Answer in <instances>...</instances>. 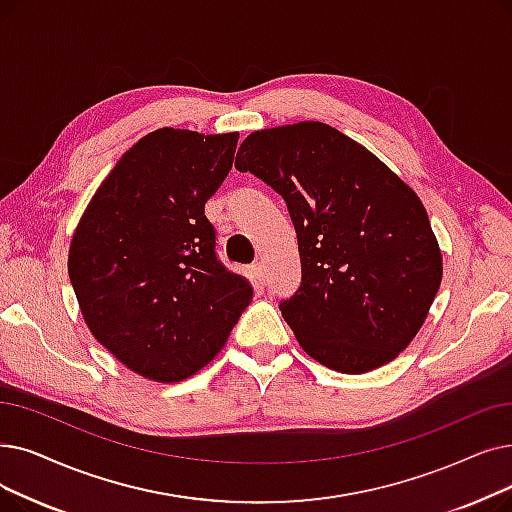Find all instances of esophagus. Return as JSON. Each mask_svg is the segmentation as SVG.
I'll use <instances>...</instances> for the list:
<instances>
[{
	"instance_id": "esophagus-1",
	"label": "esophagus",
	"mask_w": 512,
	"mask_h": 512,
	"mask_svg": "<svg viewBox=\"0 0 512 512\" xmlns=\"http://www.w3.org/2000/svg\"><path fill=\"white\" fill-rule=\"evenodd\" d=\"M253 276H255V280H257L259 284H265V280H268V272H265L263 263H255V265H253Z\"/></svg>"
}]
</instances>
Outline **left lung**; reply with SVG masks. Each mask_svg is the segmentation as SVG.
I'll return each instance as SVG.
<instances>
[{
	"mask_svg": "<svg viewBox=\"0 0 512 512\" xmlns=\"http://www.w3.org/2000/svg\"><path fill=\"white\" fill-rule=\"evenodd\" d=\"M236 169L272 186L299 242L301 286L280 303L303 351L345 374L395 360L441 284V251L416 192L320 121L253 131Z\"/></svg>",
	"mask_w": 512,
	"mask_h": 512,
	"instance_id": "8db88e82",
	"label": "left lung"
}]
</instances>
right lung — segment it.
<instances>
[{
  "label": "right lung",
  "instance_id": "add662e5",
  "mask_svg": "<svg viewBox=\"0 0 512 512\" xmlns=\"http://www.w3.org/2000/svg\"><path fill=\"white\" fill-rule=\"evenodd\" d=\"M238 133L163 127L117 161L79 219L69 276L83 320L129 370L177 383L226 345L253 299L215 255L205 203L232 169Z\"/></svg>",
  "mask_w": 512,
  "mask_h": 512
}]
</instances>
